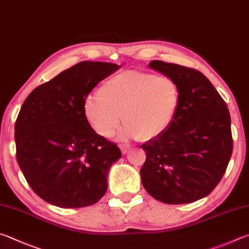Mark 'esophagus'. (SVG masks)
<instances>
[{"instance_id":"34e87169","label":"esophagus","mask_w":249,"mask_h":249,"mask_svg":"<svg viewBox=\"0 0 249 249\" xmlns=\"http://www.w3.org/2000/svg\"><path fill=\"white\" fill-rule=\"evenodd\" d=\"M120 150H121V153H122V154H127L128 152L130 151V145L121 144V145H120Z\"/></svg>"}]
</instances>
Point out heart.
I'll return each instance as SVG.
<instances>
[{"mask_svg":"<svg viewBox=\"0 0 249 249\" xmlns=\"http://www.w3.org/2000/svg\"><path fill=\"white\" fill-rule=\"evenodd\" d=\"M180 104V89L172 77L127 70L107 78L98 95L85 99L83 111L96 133L110 138L122 120V138L151 141L167 131Z\"/></svg>","mask_w":249,"mask_h":249,"instance_id":"obj_1","label":"heart"}]
</instances>
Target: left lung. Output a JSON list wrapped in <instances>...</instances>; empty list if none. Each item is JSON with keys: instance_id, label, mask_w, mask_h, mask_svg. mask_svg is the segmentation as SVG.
<instances>
[{"instance_id": "1", "label": "left lung", "mask_w": 249, "mask_h": 249, "mask_svg": "<svg viewBox=\"0 0 249 249\" xmlns=\"http://www.w3.org/2000/svg\"><path fill=\"white\" fill-rule=\"evenodd\" d=\"M149 65L177 83L180 104L167 131L142 144L146 154L142 185L160 202L191 203L212 193L229 165L233 152L229 109L198 70L160 60Z\"/></svg>"}]
</instances>
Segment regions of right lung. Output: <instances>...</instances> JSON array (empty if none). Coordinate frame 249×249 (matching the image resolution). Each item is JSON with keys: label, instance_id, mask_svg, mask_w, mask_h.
I'll return each instance as SVG.
<instances>
[{"label": "right lung", "instance_id": "right-lung-1", "mask_svg": "<svg viewBox=\"0 0 249 249\" xmlns=\"http://www.w3.org/2000/svg\"><path fill=\"white\" fill-rule=\"evenodd\" d=\"M120 67L83 62L36 87L15 122L16 159L35 194L53 206H91L106 194L116 143L96 133L83 106L90 90Z\"/></svg>", "mask_w": 249, "mask_h": 249}]
</instances>
